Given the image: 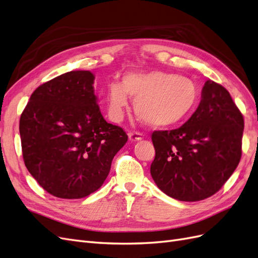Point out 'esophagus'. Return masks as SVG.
Wrapping results in <instances>:
<instances>
[{"label":"esophagus","mask_w":258,"mask_h":258,"mask_svg":"<svg viewBox=\"0 0 258 258\" xmlns=\"http://www.w3.org/2000/svg\"><path fill=\"white\" fill-rule=\"evenodd\" d=\"M128 136L131 142H137L142 139V135L140 134V132H129Z\"/></svg>","instance_id":"1"}]
</instances>
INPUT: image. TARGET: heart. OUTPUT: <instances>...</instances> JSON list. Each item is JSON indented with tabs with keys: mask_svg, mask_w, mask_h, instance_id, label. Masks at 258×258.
Returning <instances> with one entry per match:
<instances>
[{
	"mask_svg": "<svg viewBox=\"0 0 258 258\" xmlns=\"http://www.w3.org/2000/svg\"><path fill=\"white\" fill-rule=\"evenodd\" d=\"M135 100L138 118L152 128H169L181 122L198 100V89L191 80L162 71H135L124 74L121 84L107 87V111L114 121H120L128 107V97Z\"/></svg>",
	"mask_w": 258,
	"mask_h": 258,
	"instance_id": "heart-1",
	"label": "heart"
}]
</instances>
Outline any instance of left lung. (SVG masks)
Instances as JSON below:
<instances>
[{
  "label": "left lung",
  "mask_w": 258,
  "mask_h": 258,
  "mask_svg": "<svg viewBox=\"0 0 258 258\" xmlns=\"http://www.w3.org/2000/svg\"><path fill=\"white\" fill-rule=\"evenodd\" d=\"M243 128V116L228 90L207 81L196 112L183 126L153 132L154 182L179 201L211 197L239 165Z\"/></svg>",
  "instance_id": "obj_1"
}]
</instances>
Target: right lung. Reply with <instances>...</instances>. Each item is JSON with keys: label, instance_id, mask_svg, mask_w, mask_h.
Segmentation results:
<instances>
[{"label": "right lung", "instance_id": "add662e5", "mask_svg": "<svg viewBox=\"0 0 258 258\" xmlns=\"http://www.w3.org/2000/svg\"><path fill=\"white\" fill-rule=\"evenodd\" d=\"M93 81L89 71L54 77L34 90L20 116L23 161L54 197L80 199L99 189L128 140L103 118Z\"/></svg>", "mask_w": 258, "mask_h": 258}]
</instances>
